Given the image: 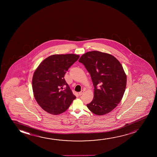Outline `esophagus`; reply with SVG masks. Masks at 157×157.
<instances>
[{
	"label": "esophagus",
	"instance_id": "1",
	"mask_svg": "<svg viewBox=\"0 0 157 157\" xmlns=\"http://www.w3.org/2000/svg\"><path fill=\"white\" fill-rule=\"evenodd\" d=\"M84 90H82V91H81V92H80L79 93V95L80 96V95H82V94H83V93H84Z\"/></svg>",
	"mask_w": 157,
	"mask_h": 157
}]
</instances>
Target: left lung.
<instances>
[{"label":"left lung","mask_w":157,"mask_h":157,"mask_svg":"<svg viewBox=\"0 0 157 157\" xmlns=\"http://www.w3.org/2000/svg\"><path fill=\"white\" fill-rule=\"evenodd\" d=\"M79 62L90 74L94 87V98L87 107L97 115L108 114L120 102L126 88L122 65L114 56L98 51L86 52Z\"/></svg>","instance_id":"obj_1"}]
</instances>
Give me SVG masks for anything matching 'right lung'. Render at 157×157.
<instances>
[{"label":"right lung","mask_w":157,"mask_h":157,"mask_svg":"<svg viewBox=\"0 0 157 157\" xmlns=\"http://www.w3.org/2000/svg\"><path fill=\"white\" fill-rule=\"evenodd\" d=\"M79 58L75 54L54 55L45 58L35 71L32 79L35 99L48 113H62L76 98L64 75Z\"/></svg>","instance_id":"1"}]
</instances>
